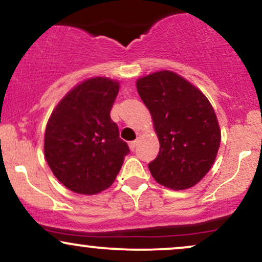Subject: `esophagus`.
Masks as SVG:
<instances>
[{"label":"esophagus","mask_w":262,"mask_h":262,"mask_svg":"<svg viewBox=\"0 0 262 262\" xmlns=\"http://www.w3.org/2000/svg\"><path fill=\"white\" fill-rule=\"evenodd\" d=\"M137 145H138V140H133V141H130V143H129V148H130L132 151H133V150L137 148Z\"/></svg>","instance_id":"34e87169"}]
</instances>
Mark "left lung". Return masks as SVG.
Segmentation results:
<instances>
[{
  "mask_svg": "<svg viewBox=\"0 0 262 262\" xmlns=\"http://www.w3.org/2000/svg\"><path fill=\"white\" fill-rule=\"evenodd\" d=\"M137 90L151 114L160 143L149 170L171 189L197 185L214 164L221 129L214 110L196 86L172 71H156L137 80Z\"/></svg>",
  "mask_w": 262,
  "mask_h": 262,
  "instance_id": "1",
  "label": "left lung"
}]
</instances>
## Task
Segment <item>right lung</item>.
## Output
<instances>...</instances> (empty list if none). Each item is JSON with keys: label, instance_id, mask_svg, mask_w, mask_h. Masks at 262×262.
<instances>
[{"label": "right lung", "instance_id": "obj_1", "mask_svg": "<svg viewBox=\"0 0 262 262\" xmlns=\"http://www.w3.org/2000/svg\"><path fill=\"white\" fill-rule=\"evenodd\" d=\"M118 91V81L91 77L54 108L45 128L44 155L56 179L70 191L100 193L121 170L129 148L110 116Z\"/></svg>", "mask_w": 262, "mask_h": 262}]
</instances>
